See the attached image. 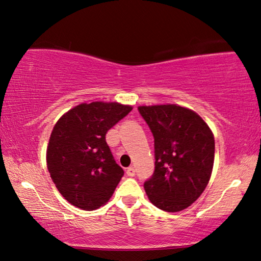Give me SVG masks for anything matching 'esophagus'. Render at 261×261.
Masks as SVG:
<instances>
[{"label": "esophagus", "mask_w": 261, "mask_h": 261, "mask_svg": "<svg viewBox=\"0 0 261 261\" xmlns=\"http://www.w3.org/2000/svg\"><path fill=\"white\" fill-rule=\"evenodd\" d=\"M126 174L129 177H134L135 174H136V170H135V168H132V166H130V168H127L126 169Z\"/></svg>", "instance_id": "34e87169"}]
</instances>
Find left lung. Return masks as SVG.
I'll list each match as a JSON object with an SVG mask.
<instances>
[{"instance_id": "1", "label": "left lung", "mask_w": 261, "mask_h": 261, "mask_svg": "<svg viewBox=\"0 0 261 261\" xmlns=\"http://www.w3.org/2000/svg\"><path fill=\"white\" fill-rule=\"evenodd\" d=\"M154 138V171L144 182L151 203L166 212L193 204L208 184L215 138L196 112L174 104L139 107Z\"/></svg>"}]
</instances>
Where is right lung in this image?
Returning <instances> with one entry per match:
<instances>
[{"label":"right lung","mask_w":261,"mask_h":261,"mask_svg":"<svg viewBox=\"0 0 261 261\" xmlns=\"http://www.w3.org/2000/svg\"><path fill=\"white\" fill-rule=\"evenodd\" d=\"M131 110L118 103H83L58 119L46 149V165L54 184L70 204L92 211L111 198L124 171L106 135Z\"/></svg>","instance_id":"1"}]
</instances>
